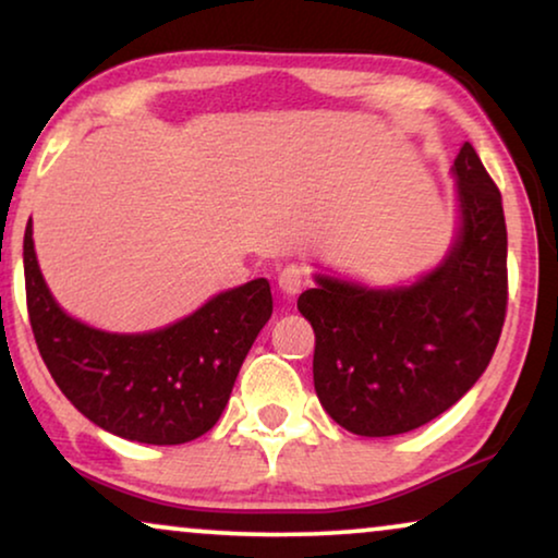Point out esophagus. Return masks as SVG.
Here are the masks:
<instances>
[{
	"label": "esophagus",
	"mask_w": 558,
	"mask_h": 558,
	"mask_svg": "<svg viewBox=\"0 0 558 558\" xmlns=\"http://www.w3.org/2000/svg\"><path fill=\"white\" fill-rule=\"evenodd\" d=\"M304 281H307V279H304V271L300 269V266H287V269L279 274L277 284H279V289H281V294L292 300L294 294L302 292Z\"/></svg>",
	"instance_id": "esophagus-1"
}]
</instances>
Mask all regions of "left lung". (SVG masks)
<instances>
[{
    "label": "left lung",
    "mask_w": 558,
    "mask_h": 558,
    "mask_svg": "<svg viewBox=\"0 0 558 558\" xmlns=\"http://www.w3.org/2000/svg\"><path fill=\"white\" fill-rule=\"evenodd\" d=\"M452 174L460 231L437 269L411 287L368 289L335 277L296 300L315 330V391L342 429L393 437L454 407L483 376L508 304L500 190L462 144Z\"/></svg>",
    "instance_id": "1"
}]
</instances>
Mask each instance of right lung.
Returning a JSON list of instances; mask_svg holds the SVG:
<instances>
[{
	"label": "right lung",
	"instance_id": "add662e5",
	"mask_svg": "<svg viewBox=\"0 0 558 558\" xmlns=\"http://www.w3.org/2000/svg\"><path fill=\"white\" fill-rule=\"evenodd\" d=\"M33 335L65 399L101 429L142 445H185L213 429L274 302L266 279L228 289L180 323L119 335L83 325L52 300L25 228Z\"/></svg>",
	"mask_w": 558,
	"mask_h": 558
}]
</instances>
